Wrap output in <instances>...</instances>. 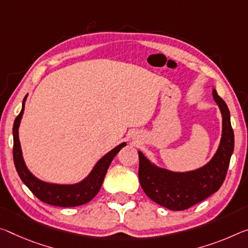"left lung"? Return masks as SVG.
<instances>
[{"label":"left lung","instance_id":"8db88e82","mask_svg":"<svg viewBox=\"0 0 248 248\" xmlns=\"http://www.w3.org/2000/svg\"><path fill=\"white\" fill-rule=\"evenodd\" d=\"M213 98L222 115V136L212 159L192 171L175 172L151 162L139 153V181L144 193L153 202L172 211H183L218 191L225 180L234 151V132L230 110L213 88Z\"/></svg>","mask_w":248,"mask_h":248}]
</instances>
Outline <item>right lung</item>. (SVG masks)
Returning <instances> with one entry per match:
<instances>
[{
    "label": "right lung",
    "instance_id": "add662e5",
    "mask_svg": "<svg viewBox=\"0 0 248 248\" xmlns=\"http://www.w3.org/2000/svg\"><path fill=\"white\" fill-rule=\"evenodd\" d=\"M27 95L23 99L22 110L19 115L16 117L13 124V158L14 164L16 168V171L19 178L23 181V183L30 188L31 192L36 196L42 202L50 204L54 206L62 207H73L79 206L82 204L88 203L89 201L95 198L98 192H99L101 186H103L105 175L107 173V170L111 163V161L115 158L116 155L123 149L125 142L118 144L116 148L106 153L104 156L97 161L95 166L92 169L87 176L79 182L72 184H58L50 183L46 181H42L35 176L32 172L26 167V163L23 158V152L21 148L18 137V128L21 124V120L24 113L25 101Z\"/></svg>",
    "mask_w": 248,
    "mask_h": 248
}]
</instances>
